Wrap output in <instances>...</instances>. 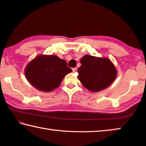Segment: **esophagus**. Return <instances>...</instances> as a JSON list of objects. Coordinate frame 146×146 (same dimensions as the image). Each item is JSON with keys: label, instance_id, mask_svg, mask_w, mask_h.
Returning <instances> with one entry per match:
<instances>
[{"label": "esophagus", "instance_id": "obj_1", "mask_svg": "<svg viewBox=\"0 0 146 146\" xmlns=\"http://www.w3.org/2000/svg\"><path fill=\"white\" fill-rule=\"evenodd\" d=\"M72 70H73V72L75 73V72H76V71H77V68H73V69H72Z\"/></svg>", "mask_w": 146, "mask_h": 146}]
</instances>
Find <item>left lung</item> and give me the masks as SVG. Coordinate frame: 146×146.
<instances>
[{
  "mask_svg": "<svg viewBox=\"0 0 146 146\" xmlns=\"http://www.w3.org/2000/svg\"><path fill=\"white\" fill-rule=\"evenodd\" d=\"M78 78L84 87L92 92H98L110 86L117 77V72L111 61L86 55L80 59Z\"/></svg>",
  "mask_w": 146,
  "mask_h": 146,
  "instance_id": "8db88e82",
  "label": "left lung"
}]
</instances>
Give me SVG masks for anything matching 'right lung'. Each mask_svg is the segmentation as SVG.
Here are the masks:
<instances>
[{"mask_svg":"<svg viewBox=\"0 0 146 146\" xmlns=\"http://www.w3.org/2000/svg\"><path fill=\"white\" fill-rule=\"evenodd\" d=\"M71 71L65 60L56 55H40L26 66L25 75L33 87L49 92L58 88L64 76Z\"/></svg>","mask_w":146,"mask_h":146,"instance_id":"obj_1","label":"right lung"}]
</instances>
